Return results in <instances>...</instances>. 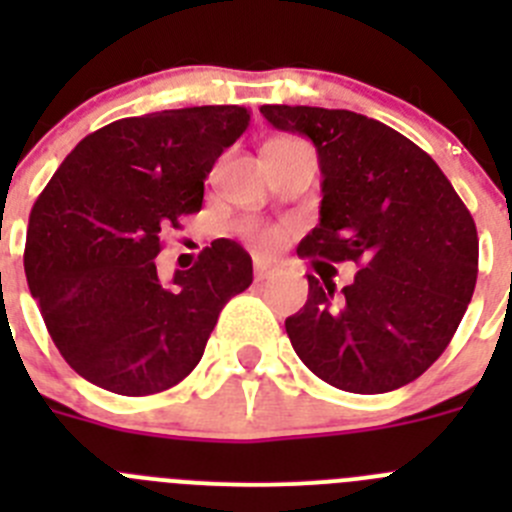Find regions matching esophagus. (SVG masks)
<instances>
[{"label": "esophagus", "mask_w": 512, "mask_h": 512, "mask_svg": "<svg viewBox=\"0 0 512 512\" xmlns=\"http://www.w3.org/2000/svg\"><path fill=\"white\" fill-rule=\"evenodd\" d=\"M274 261L271 259H264V256H253V271H256V279H266L274 274Z\"/></svg>", "instance_id": "34e87169"}]
</instances>
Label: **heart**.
Masks as SVG:
<instances>
[{
	"label": "heart",
	"instance_id": "obj_1",
	"mask_svg": "<svg viewBox=\"0 0 512 512\" xmlns=\"http://www.w3.org/2000/svg\"><path fill=\"white\" fill-rule=\"evenodd\" d=\"M277 140H295V138H277ZM248 235H251L253 241L261 243V246H271V243H277V230L274 228H264V225H248Z\"/></svg>",
	"mask_w": 512,
	"mask_h": 512
}]
</instances>
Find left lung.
<instances>
[{
    "instance_id": "left-lung-1",
    "label": "left lung",
    "mask_w": 512,
    "mask_h": 512,
    "mask_svg": "<svg viewBox=\"0 0 512 512\" xmlns=\"http://www.w3.org/2000/svg\"><path fill=\"white\" fill-rule=\"evenodd\" d=\"M261 115L318 148L320 223L297 253L361 266L341 292L307 274L305 307L284 320L292 348L338 390L405 387L446 351L474 295L479 238L467 205L436 161L384 122L289 104H264Z\"/></svg>"
}]
</instances>
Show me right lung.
Wrapping results in <instances>:
<instances>
[{"label":"right lung","instance_id":"add662e5","mask_svg":"<svg viewBox=\"0 0 512 512\" xmlns=\"http://www.w3.org/2000/svg\"><path fill=\"white\" fill-rule=\"evenodd\" d=\"M246 107L122 117L63 158L30 212L25 277L66 364L102 390L146 397L182 382L217 315L251 287L241 243L217 238L164 284L161 233L200 212L205 179L248 128Z\"/></svg>","mask_w":512,"mask_h":512}]
</instances>
